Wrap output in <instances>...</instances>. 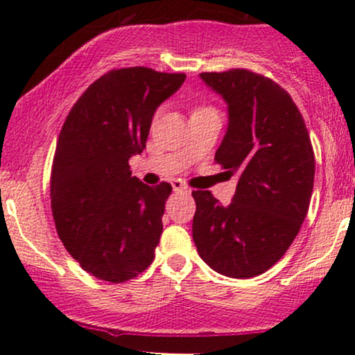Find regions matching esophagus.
I'll list each match as a JSON object with an SVG mask.
<instances>
[{
    "mask_svg": "<svg viewBox=\"0 0 355 355\" xmlns=\"http://www.w3.org/2000/svg\"><path fill=\"white\" fill-rule=\"evenodd\" d=\"M172 187H173V191H178V193H185V195L190 193V189L182 180H173Z\"/></svg>",
    "mask_w": 355,
    "mask_h": 355,
    "instance_id": "obj_1",
    "label": "esophagus"
}]
</instances>
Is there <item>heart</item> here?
Listing matches in <instances>:
<instances>
[{
	"instance_id": "1",
	"label": "heart",
	"mask_w": 355,
	"mask_h": 355,
	"mask_svg": "<svg viewBox=\"0 0 355 355\" xmlns=\"http://www.w3.org/2000/svg\"><path fill=\"white\" fill-rule=\"evenodd\" d=\"M200 110H207V107H200V108H197V110H195V112H200Z\"/></svg>"
}]
</instances>
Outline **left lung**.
<instances>
[{
    "instance_id": "obj_1",
    "label": "left lung",
    "mask_w": 355,
    "mask_h": 355,
    "mask_svg": "<svg viewBox=\"0 0 355 355\" xmlns=\"http://www.w3.org/2000/svg\"><path fill=\"white\" fill-rule=\"evenodd\" d=\"M200 78L229 107L215 162L239 182L227 207L209 190L191 191V235L215 272L250 279L282 259L302 227L315 173L311 137L294 100L270 78L239 68Z\"/></svg>"
}]
</instances>
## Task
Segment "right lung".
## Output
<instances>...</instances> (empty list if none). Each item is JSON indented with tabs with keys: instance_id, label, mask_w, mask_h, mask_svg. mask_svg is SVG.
Wrapping results in <instances>:
<instances>
[{
	"instance_id": "add662e5",
	"label": "right lung",
	"mask_w": 355,
	"mask_h": 355,
	"mask_svg": "<svg viewBox=\"0 0 355 355\" xmlns=\"http://www.w3.org/2000/svg\"><path fill=\"white\" fill-rule=\"evenodd\" d=\"M185 78L145 67L112 70L64 120L51 168L53 218L64 248L96 279L125 282L153 262L172 185H145L128 160L144 152L155 112Z\"/></svg>"
}]
</instances>
